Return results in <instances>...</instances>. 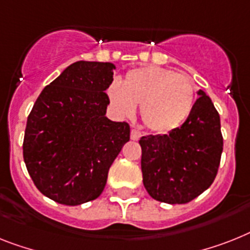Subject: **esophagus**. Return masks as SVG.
Masks as SVG:
<instances>
[{"label": "esophagus", "instance_id": "34e87169", "mask_svg": "<svg viewBox=\"0 0 250 250\" xmlns=\"http://www.w3.org/2000/svg\"><path fill=\"white\" fill-rule=\"evenodd\" d=\"M140 137H142V134H140L139 130H135V129L131 130V133H130V138H131V139L139 140Z\"/></svg>", "mask_w": 250, "mask_h": 250}]
</instances>
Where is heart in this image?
I'll return each instance as SVG.
<instances>
[{
  "mask_svg": "<svg viewBox=\"0 0 250 250\" xmlns=\"http://www.w3.org/2000/svg\"><path fill=\"white\" fill-rule=\"evenodd\" d=\"M112 110L121 117L133 116L140 104L144 125L156 133H168L185 123L195 100V85L184 74L160 66L130 70L120 83L107 88Z\"/></svg>",
  "mask_w": 250,
  "mask_h": 250,
  "instance_id": "b5f03b06",
  "label": "heart"
}]
</instances>
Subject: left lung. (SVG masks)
Instances as JSON below:
<instances>
[{"label": "left lung", "instance_id": "8db88e82", "mask_svg": "<svg viewBox=\"0 0 250 250\" xmlns=\"http://www.w3.org/2000/svg\"><path fill=\"white\" fill-rule=\"evenodd\" d=\"M197 94L180 127L139 140L144 188L158 202L188 203L207 190L217 175L224 147L220 115L206 92Z\"/></svg>", "mask_w": 250, "mask_h": 250}]
</instances>
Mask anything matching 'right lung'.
<instances>
[{"instance_id":"obj_1","label":"right lung","mask_w":250,"mask_h":250,"mask_svg":"<svg viewBox=\"0 0 250 250\" xmlns=\"http://www.w3.org/2000/svg\"><path fill=\"white\" fill-rule=\"evenodd\" d=\"M111 62L76 61L37 98L26 121L22 156L38 190L66 206L101 195L130 126L106 117Z\"/></svg>"}]
</instances>
